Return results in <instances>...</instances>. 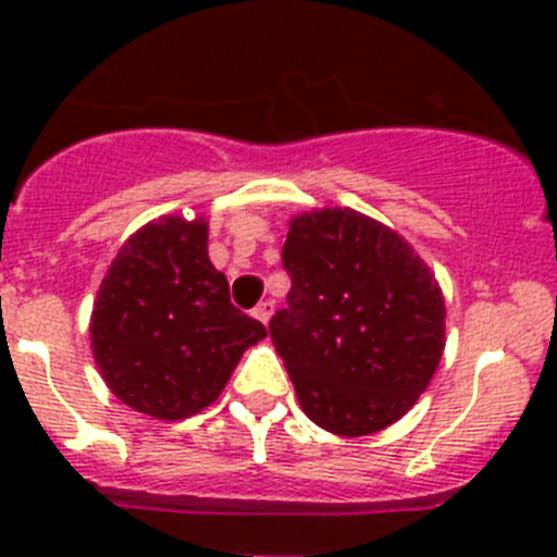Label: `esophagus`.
<instances>
[{
	"label": "esophagus",
	"instance_id": "1",
	"mask_svg": "<svg viewBox=\"0 0 557 557\" xmlns=\"http://www.w3.org/2000/svg\"><path fill=\"white\" fill-rule=\"evenodd\" d=\"M253 318H256V321H259V323H268L270 318H273V301H270V298H268V301H259V304H256Z\"/></svg>",
	"mask_w": 557,
	"mask_h": 557
}]
</instances>
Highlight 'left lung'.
<instances>
[{
    "mask_svg": "<svg viewBox=\"0 0 557 557\" xmlns=\"http://www.w3.org/2000/svg\"><path fill=\"white\" fill-rule=\"evenodd\" d=\"M282 262L293 287L270 337L301 410L339 437L396 424L444 357L435 273L405 236L339 206L289 220Z\"/></svg>",
    "mask_w": 557,
    "mask_h": 557,
    "instance_id": "left-lung-1",
    "label": "left lung"
}]
</instances>
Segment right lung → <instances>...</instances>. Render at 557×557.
Here are the masks:
<instances>
[{"instance_id":"add662e5","label":"right lung","mask_w":557,"mask_h":557,"mask_svg":"<svg viewBox=\"0 0 557 557\" xmlns=\"http://www.w3.org/2000/svg\"><path fill=\"white\" fill-rule=\"evenodd\" d=\"M91 351L122 405L161 421L206 410L268 329L231 304L209 223L164 214L127 236L91 309Z\"/></svg>"}]
</instances>
